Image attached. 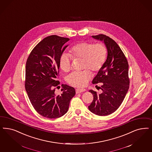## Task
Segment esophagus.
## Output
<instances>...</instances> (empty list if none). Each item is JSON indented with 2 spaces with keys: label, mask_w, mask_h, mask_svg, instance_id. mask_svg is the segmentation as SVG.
Listing matches in <instances>:
<instances>
[{
  "label": "esophagus",
  "mask_w": 152,
  "mask_h": 152,
  "mask_svg": "<svg viewBox=\"0 0 152 152\" xmlns=\"http://www.w3.org/2000/svg\"><path fill=\"white\" fill-rule=\"evenodd\" d=\"M86 90L85 89H76V94H79V93H81L82 92H84Z\"/></svg>",
  "instance_id": "obj_1"
}]
</instances>
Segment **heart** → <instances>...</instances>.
<instances>
[{"mask_svg":"<svg viewBox=\"0 0 152 152\" xmlns=\"http://www.w3.org/2000/svg\"><path fill=\"white\" fill-rule=\"evenodd\" d=\"M107 57V49L103 43L94 44L91 42H80L75 44L69 50V54L63 53L59 59V66L65 72H69L72 67V59H83V71H74L66 77V81L71 85L84 87L91 79L92 71L98 72L104 64Z\"/></svg>","mask_w":152,"mask_h":152,"instance_id":"1","label":"heart"}]
</instances>
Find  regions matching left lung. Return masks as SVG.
<instances>
[{
    "instance_id": "1",
    "label": "left lung",
    "mask_w": 152,
    "mask_h": 152,
    "mask_svg": "<svg viewBox=\"0 0 152 152\" xmlns=\"http://www.w3.org/2000/svg\"><path fill=\"white\" fill-rule=\"evenodd\" d=\"M92 37L104 42L108 54L104 64L92 81L93 84L102 83L100 88L102 93L97 94L89 90L94 99L88 108L95 115H109L119 108L129 89V64L120 47L112 39L103 34Z\"/></svg>"
}]
</instances>
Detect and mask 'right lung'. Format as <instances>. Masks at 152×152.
Returning a JSON list of instances; mask_svg holds the SVG:
<instances>
[{
  "instance_id": "1",
  "label": "right lung",
  "mask_w": 152,
  "mask_h": 152,
  "mask_svg": "<svg viewBox=\"0 0 152 152\" xmlns=\"http://www.w3.org/2000/svg\"><path fill=\"white\" fill-rule=\"evenodd\" d=\"M67 37L51 35L39 42L30 53L26 64L25 86L28 98L37 112L48 118H57L68 111L69 102L76 94L73 87L62 85V94L57 95L59 87V59L68 45Z\"/></svg>"
}]
</instances>
